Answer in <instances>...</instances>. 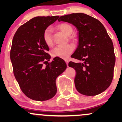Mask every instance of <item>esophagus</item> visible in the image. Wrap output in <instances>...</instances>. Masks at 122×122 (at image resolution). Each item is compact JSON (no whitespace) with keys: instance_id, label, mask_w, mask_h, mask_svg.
I'll return each mask as SVG.
<instances>
[{"instance_id":"esophagus-1","label":"esophagus","mask_w":122,"mask_h":122,"mask_svg":"<svg viewBox=\"0 0 122 122\" xmlns=\"http://www.w3.org/2000/svg\"><path fill=\"white\" fill-rule=\"evenodd\" d=\"M65 61H66V64H67V67H68V62H69V60H67V59H66V60H65Z\"/></svg>"}]
</instances>
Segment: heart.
Segmentation results:
<instances>
[{
    "label": "heart",
    "mask_w": 122,
    "mask_h": 122,
    "mask_svg": "<svg viewBox=\"0 0 122 122\" xmlns=\"http://www.w3.org/2000/svg\"><path fill=\"white\" fill-rule=\"evenodd\" d=\"M56 28L66 35H71L73 31V29L71 25L67 23H61L57 25ZM43 38L45 44L49 46L52 45V31L50 28H47L44 31L43 34ZM73 45L72 44H68L65 46H58L55 47L52 51V55L54 57H59L62 59H66L74 51Z\"/></svg>",
    "instance_id": "b5f03b06"
}]
</instances>
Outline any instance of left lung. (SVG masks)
I'll return each mask as SVG.
<instances>
[{
  "instance_id": "left-lung-1",
  "label": "left lung",
  "mask_w": 122,
  "mask_h": 122,
  "mask_svg": "<svg viewBox=\"0 0 122 122\" xmlns=\"http://www.w3.org/2000/svg\"><path fill=\"white\" fill-rule=\"evenodd\" d=\"M58 20L71 23L78 30V46L71 57L83 62L68 64L76 71V89L86 96L100 94L112 81L116 61L113 44L105 28L83 13L62 16Z\"/></svg>"
}]
</instances>
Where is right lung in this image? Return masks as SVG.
I'll return each mask as SVG.
<instances>
[{"label":"right lung","instance_id":"obj_1","mask_svg":"<svg viewBox=\"0 0 122 122\" xmlns=\"http://www.w3.org/2000/svg\"><path fill=\"white\" fill-rule=\"evenodd\" d=\"M59 16H37L20 26L12 43L10 60L13 74L22 92L29 99L47 100L56 93V78L67 68L62 59L55 57L45 67L51 56L43 34Z\"/></svg>","mask_w":122,"mask_h":122}]
</instances>
